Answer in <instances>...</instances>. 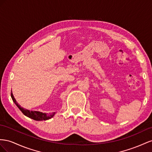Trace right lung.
Here are the masks:
<instances>
[{
	"mask_svg": "<svg viewBox=\"0 0 152 152\" xmlns=\"http://www.w3.org/2000/svg\"><path fill=\"white\" fill-rule=\"evenodd\" d=\"M11 98L12 99V101L15 102V104L17 106L19 109L20 110V111L23 113L25 115L28 116V118H32L34 120L36 121H42V120H49L50 118H51L52 117L54 116V115L55 114V113H49V114H46L45 113H42V112H39V111H29L28 110L24 109L23 107H21L20 105L18 104V103L16 102V99H15L13 95H12V93L11 92Z\"/></svg>",
	"mask_w": 152,
	"mask_h": 152,
	"instance_id": "1",
	"label": "right lung"
}]
</instances>
